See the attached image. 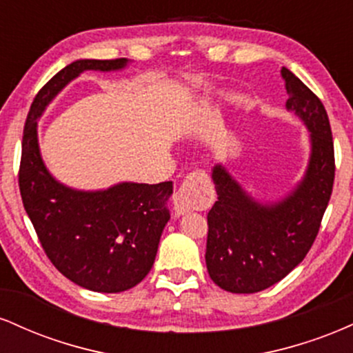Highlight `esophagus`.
<instances>
[{
	"instance_id": "obj_1",
	"label": "esophagus",
	"mask_w": 353,
	"mask_h": 353,
	"mask_svg": "<svg viewBox=\"0 0 353 353\" xmlns=\"http://www.w3.org/2000/svg\"><path fill=\"white\" fill-rule=\"evenodd\" d=\"M214 201L212 182L204 171H194L185 177L174 196V212L184 216L190 210L208 209Z\"/></svg>"
}]
</instances>
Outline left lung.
Returning <instances> with one entry per match:
<instances>
[{
  "instance_id": "8db88e82",
  "label": "left lung",
  "mask_w": 353,
  "mask_h": 353,
  "mask_svg": "<svg viewBox=\"0 0 353 353\" xmlns=\"http://www.w3.org/2000/svg\"><path fill=\"white\" fill-rule=\"evenodd\" d=\"M287 111L307 128L309 163L303 177L282 199L262 202L222 164L212 168L217 201L208 214L205 265L214 282L232 294L269 289L303 261L319 234L335 177L329 116L320 99L287 68Z\"/></svg>"
}]
</instances>
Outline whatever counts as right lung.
I'll return each mask as SVG.
<instances>
[{"label":"right lung","mask_w":353,"mask_h":353,"mask_svg":"<svg viewBox=\"0 0 353 353\" xmlns=\"http://www.w3.org/2000/svg\"><path fill=\"white\" fill-rule=\"evenodd\" d=\"M128 64L125 58L72 61L36 94L23 132L19 190L28 217L52 265L92 292H124L149 274L171 219L172 181L117 182L99 190L70 188L44 164L38 121L84 71H121Z\"/></svg>","instance_id":"right-lung-1"}]
</instances>
